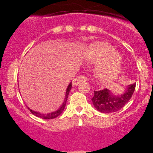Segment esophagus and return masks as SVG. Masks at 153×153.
<instances>
[{
    "instance_id": "1",
    "label": "esophagus",
    "mask_w": 153,
    "mask_h": 153,
    "mask_svg": "<svg viewBox=\"0 0 153 153\" xmlns=\"http://www.w3.org/2000/svg\"><path fill=\"white\" fill-rule=\"evenodd\" d=\"M87 80L86 77L84 76V75H78L76 78H74L73 81H72V85H78L81 82H85Z\"/></svg>"
}]
</instances>
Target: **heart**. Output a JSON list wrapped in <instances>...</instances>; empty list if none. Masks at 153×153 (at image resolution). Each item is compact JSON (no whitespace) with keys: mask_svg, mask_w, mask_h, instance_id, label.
<instances>
[{"mask_svg":"<svg viewBox=\"0 0 153 153\" xmlns=\"http://www.w3.org/2000/svg\"><path fill=\"white\" fill-rule=\"evenodd\" d=\"M89 59L95 64H100L97 69V77L104 82L114 79L121 69L119 54L109 46L95 44L91 46L88 52Z\"/></svg>","mask_w":153,"mask_h":153,"instance_id":"heart-1","label":"heart"}]
</instances>
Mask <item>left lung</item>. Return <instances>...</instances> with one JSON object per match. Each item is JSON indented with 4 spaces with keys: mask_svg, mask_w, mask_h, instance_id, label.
Here are the masks:
<instances>
[{
    "mask_svg": "<svg viewBox=\"0 0 153 153\" xmlns=\"http://www.w3.org/2000/svg\"><path fill=\"white\" fill-rule=\"evenodd\" d=\"M135 89V83L128 85L123 95H115L106 89L94 91L92 101L95 109L102 113L117 112L129 102Z\"/></svg>",
    "mask_w": 153,
    "mask_h": 153,
    "instance_id": "8db88e82",
    "label": "left lung"
}]
</instances>
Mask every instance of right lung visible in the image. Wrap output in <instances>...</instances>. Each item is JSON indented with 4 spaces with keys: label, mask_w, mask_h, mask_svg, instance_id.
I'll use <instances>...</instances> for the list:
<instances>
[{
    "label": "right lung",
    "mask_w": 153,
    "mask_h": 153,
    "mask_svg": "<svg viewBox=\"0 0 153 153\" xmlns=\"http://www.w3.org/2000/svg\"><path fill=\"white\" fill-rule=\"evenodd\" d=\"M71 89H72V83H70V84H69V86H67V92H66L65 100H64V104H62V106H61V107L58 109V110L55 111V112H51V113H49V114H42V113H40V112H35V111L32 110V109H30L29 108H28V109L30 110V112H32L34 115H35V116H37V117H39V118H43V119H52V118H57V117L59 116V115L62 113L63 111H64V108H65L66 103H67L68 96H69V92H70Z\"/></svg>",
    "instance_id": "1"
}]
</instances>
